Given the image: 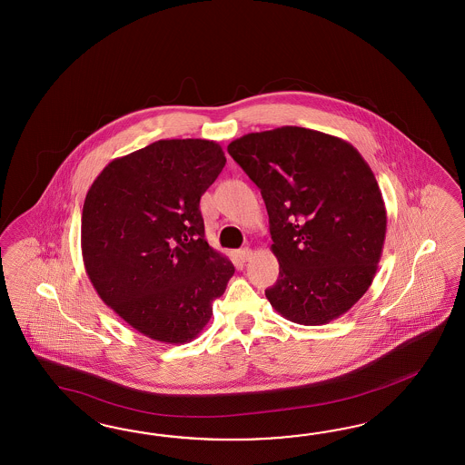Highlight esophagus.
Returning <instances> with one entry per match:
<instances>
[{"label": "esophagus", "instance_id": "obj_1", "mask_svg": "<svg viewBox=\"0 0 465 465\" xmlns=\"http://www.w3.org/2000/svg\"><path fill=\"white\" fill-rule=\"evenodd\" d=\"M239 257L242 262H249L252 259V249L245 247V249H240Z\"/></svg>", "mask_w": 465, "mask_h": 465}]
</instances>
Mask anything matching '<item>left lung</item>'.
Returning <instances> with one entry per match:
<instances>
[{
  "label": "left lung",
  "instance_id": "obj_1",
  "mask_svg": "<svg viewBox=\"0 0 465 465\" xmlns=\"http://www.w3.org/2000/svg\"><path fill=\"white\" fill-rule=\"evenodd\" d=\"M228 153L261 189L279 277L265 296L300 325L347 313L376 276L386 206L374 173L349 142L302 126L247 134Z\"/></svg>",
  "mask_w": 465,
  "mask_h": 465
}]
</instances>
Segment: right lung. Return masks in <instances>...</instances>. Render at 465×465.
Masks as SVG:
<instances>
[{
    "instance_id": "obj_1",
    "label": "right lung",
    "mask_w": 465,
    "mask_h": 465,
    "mask_svg": "<svg viewBox=\"0 0 465 465\" xmlns=\"http://www.w3.org/2000/svg\"><path fill=\"white\" fill-rule=\"evenodd\" d=\"M225 163L213 140H157L112 161L89 188L86 274L104 304L149 339H196L235 272L208 245L200 212Z\"/></svg>"
}]
</instances>
